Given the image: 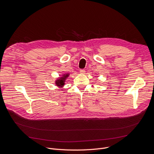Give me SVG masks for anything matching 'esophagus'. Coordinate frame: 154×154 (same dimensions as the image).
<instances>
[{"label":"esophagus","instance_id":"1","mask_svg":"<svg viewBox=\"0 0 154 154\" xmlns=\"http://www.w3.org/2000/svg\"><path fill=\"white\" fill-rule=\"evenodd\" d=\"M80 74H85V70H84V69H80Z\"/></svg>","mask_w":154,"mask_h":154}]
</instances>
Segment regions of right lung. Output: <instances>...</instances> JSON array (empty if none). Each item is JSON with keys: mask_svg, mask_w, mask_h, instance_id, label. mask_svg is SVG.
Segmentation results:
<instances>
[{"mask_svg": "<svg viewBox=\"0 0 154 154\" xmlns=\"http://www.w3.org/2000/svg\"><path fill=\"white\" fill-rule=\"evenodd\" d=\"M69 73H65L64 74L62 75V77L58 78L55 80V83L56 86L60 88H63L65 84V82L66 80V79L69 77Z\"/></svg>", "mask_w": 154, "mask_h": 154, "instance_id": "obj_1", "label": "right lung"}]
</instances>
